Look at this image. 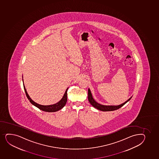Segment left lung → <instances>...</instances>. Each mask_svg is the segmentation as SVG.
<instances>
[{
	"instance_id": "left-lung-1",
	"label": "left lung",
	"mask_w": 159,
	"mask_h": 159,
	"mask_svg": "<svg viewBox=\"0 0 159 159\" xmlns=\"http://www.w3.org/2000/svg\"><path fill=\"white\" fill-rule=\"evenodd\" d=\"M132 97L130 98L125 102L120 104V105H118V106H106V105L100 104L99 103H98L97 101H95L94 99H93V98L92 97V93H91L90 90L89 88L88 89V100H89V102L94 108L102 111H111L119 109V108L122 107L123 105H125L126 102H128L130 99H131Z\"/></svg>"
}]
</instances>
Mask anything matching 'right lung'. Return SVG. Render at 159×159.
Instances as JSON below:
<instances>
[{
  "instance_id": "right-lung-1",
  "label": "right lung",
  "mask_w": 159,
  "mask_h": 159,
  "mask_svg": "<svg viewBox=\"0 0 159 159\" xmlns=\"http://www.w3.org/2000/svg\"><path fill=\"white\" fill-rule=\"evenodd\" d=\"M23 78V76H22ZM23 81V84H24V90L26 93V96L27 97L28 99L29 100V101L30 102L31 104H33L34 106H35L38 108H39L40 110H41L42 111H45V112H56V111H59L60 109H61L62 108L64 107V106L66 104L67 101V90L68 89V88L66 89V90L65 91L64 95L62 98L61 99L60 101L58 102L55 103V104H51V105H47V106H44V105H41V104H38L37 103L35 102L34 101H33L32 99H31V98L29 97V95L28 94L27 90H26L25 86L24 85V80Z\"/></svg>"
}]
</instances>
